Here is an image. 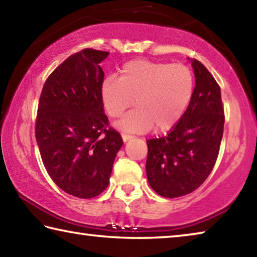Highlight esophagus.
<instances>
[{
  "label": "esophagus",
  "mask_w": 257,
  "mask_h": 257,
  "mask_svg": "<svg viewBox=\"0 0 257 257\" xmlns=\"http://www.w3.org/2000/svg\"><path fill=\"white\" fill-rule=\"evenodd\" d=\"M121 136H122V139H123V142H128L129 139H132V138H134V136L133 135H128V134H121Z\"/></svg>",
  "instance_id": "obj_1"
}]
</instances>
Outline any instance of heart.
<instances>
[{
    "label": "heart",
    "instance_id": "1",
    "mask_svg": "<svg viewBox=\"0 0 257 257\" xmlns=\"http://www.w3.org/2000/svg\"><path fill=\"white\" fill-rule=\"evenodd\" d=\"M194 94V76L184 64L129 61L120 70L119 79L103 81V106L111 118H119L134 103L116 125L123 132L145 133L155 125L158 132L172 129L181 120Z\"/></svg>",
    "mask_w": 257,
    "mask_h": 257
}]
</instances>
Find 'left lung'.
<instances>
[{
	"label": "left lung",
	"instance_id": "1",
	"mask_svg": "<svg viewBox=\"0 0 257 257\" xmlns=\"http://www.w3.org/2000/svg\"><path fill=\"white\" fill-rule=\"evenodd\" d=\"M193 68L196 86L185 114L167 136L147 141V179L153 190L168 198L189 194L206 180L222 141L220 86L198 60H193Z\"/></svg>",
	"mask_w": 257,
	"mask_h": 257
}]
</instances>
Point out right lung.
I'll list each match as a JSON object with an SVG mask.
<instances>
[{
	"label": "right lung",
	"instance_id": "right-lung-1",
	"mask_svg": "<svg viewBox=\"0 0 257 257\" xmlns=\"http://www.w3.org/2000/svg\"><path fill=\"white\" fill-rule=\"evenodd\" d=\"M108 52L84 49L47 77L38 102L35 136L47 173L66 193L97 196L110 181L123 144L104 113L99 64Z\"/></svg>",
	"mask_w": 257,
	"mask_h": 257
}]
</instances>
